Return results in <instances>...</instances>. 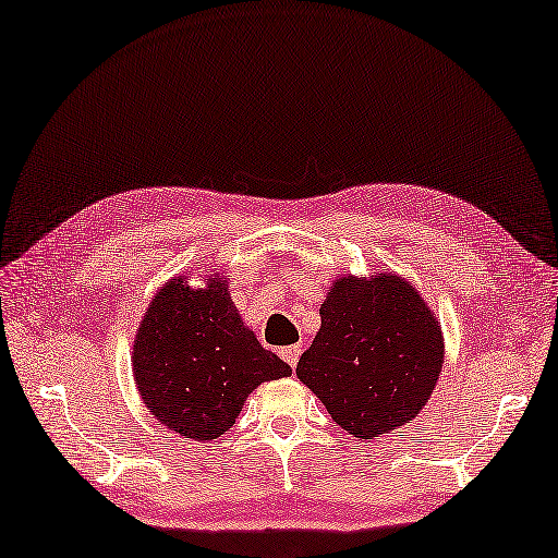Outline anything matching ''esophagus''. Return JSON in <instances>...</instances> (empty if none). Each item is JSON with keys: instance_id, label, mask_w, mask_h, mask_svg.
<instances>
[{"instance_id": "esophagus-1", "label": "esophagus", "mask_w": 558, "mask_h": 558, "mask_svg": "<svg viewBox=\"0 0 558 558\" xmlns=\"http://www.w3.org/2000/svg\"><path fill=\"white\" fill-rule=\"evenodd\" d=\"M300 354H302V345H288V348L280 350V357L286 360L292 366V369H294V366H298Z\"/></svg>"}]
</instances>
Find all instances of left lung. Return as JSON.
<instances>
[{
    "mask_svg": "<svg viewBox=\"0 0 558 558\" xmlns=\"http://www.w3.org/2000/svg\"><path fill=\"white\" fill-rule=\"evenodd\" d=\"M441 364L444 338L432 310L400 276L378 272L336 282L298 376L362 441L410 422L429 400Z\"/></svg>",
    "mask_w": 558,
    "mask_h": 558,
    "instance_id": "8db88e82",
    "label": "left lung"
}]
</instances>
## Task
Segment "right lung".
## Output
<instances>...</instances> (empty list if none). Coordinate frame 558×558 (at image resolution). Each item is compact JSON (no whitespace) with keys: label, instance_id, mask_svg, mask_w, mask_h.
Here are the masks:
<instances>
[{"label":"right lung","instance_id":"right-lung-1","mask_svg":"<svg viewBox=\"0 0 558 558\" xmlns=\"http://www.w3.org/2000/svg\"><path fill=\"white\" fill-rule=\"evenodd\" d=\"M292 369L248 330L220 276L206 288L180 276L150 302L134 340V378L160 424L192 441L218 438L246 396Z\"/></svg>","mask_w":558,"mask_h":558}]
</instances>
